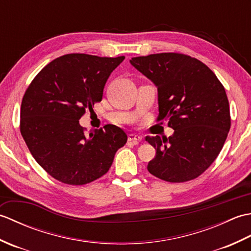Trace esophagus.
<instances>
[{
	"label": "esophagus",
	"mask_w": 251,
	"mask_h": 251,
	"mask_svg": "<svg viewBox=\"0 0 251 251\" xmlns=\"http://www.w3.org/2000/svg\"><path fill=\"white\" fill-rule=\"evenodd\" d=\"M141 139H142V138H141L140 136L135 135V134H129V135H128V138H127V140H128V141H132V142H135V143L141 141Z\"/></svg>",
	"instance_id": "obj_1"
}]
</instances>
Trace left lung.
I'll return each mask as SVG.
<instances>
[{
    "mask_svg": "<svg viewBox=\"0 0 251 251\" xmlns=\"http://www.w3.org/2000/svg\"><path fill=\"white\" fill-rule=\"evenodd\" d=\"M130 63L157 86V122L168 121L173 136L146 137L156 150L149 173L167 182L199 177L215 162L231 127L226 89L196 58L161 52L131 58Z\"/></svg>",
    "mask_w": 251,
    "mask_h": 251,
    "instance_id": "obj_1",
    "label": "left lung"
}]
</instances>
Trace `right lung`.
Segmentation results:
<instances>
[{
	"instance_id": "obj_1",
	"label": "right lung",
	"mask_w": 251,
	"mask_h": 251,
	"mask_svg": "<svg viewBox=\"0 0 251 251\" xmlns=\"http://www.w3.org/2000/svg\"><path fill=\"white\" fill-rule=\"evenodd\" d=\"M125 59L68 54L36 74L24 95L20 132L37 164L52 178L83 185L108 173L127 135L105 125L85 135L78 120L102 99L111 72Z\"/></svg>"
}]
</instances>
